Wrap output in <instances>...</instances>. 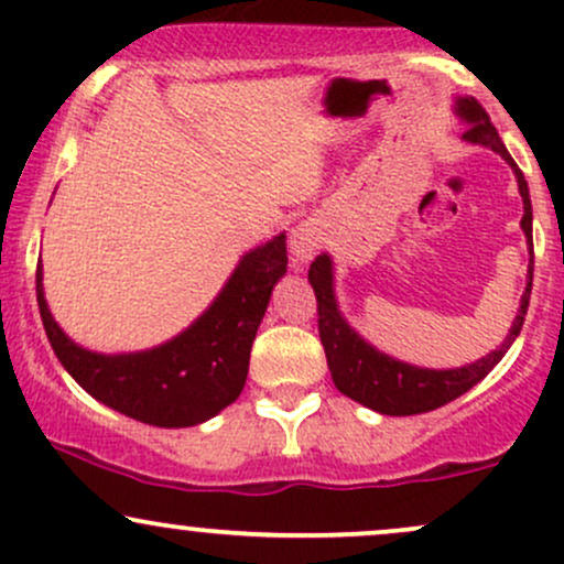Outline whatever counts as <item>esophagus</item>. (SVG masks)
<instances>
[{
	"label": "esophagus",
	"mask_w": 564,
	"mask_h": 564,
	"mask_svg": "<svg viewBox=\"0 0 564 564\" xmlns=\"http://www.w3.org/2000/svg\"><path fill=\"white\" fill-rule=\"evenodd\" d=\"M323 243V232L315 223H300L294 230H291V257H294L296 264H304L318 254Z\"/></svg>",
	"instance_id": "esophagus-1"
}]
</instances>
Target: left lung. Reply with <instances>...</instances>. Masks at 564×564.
Here are the masks:
<instances>
[{
	"label": "left lung",
	"instance_id": "obj_1",
	"mask_svg": "<svg viewBox=\"0 0 564 564\" xmlns=\"http://www.w3.org/2000/svg\"><path fill=\"white\" fill-rule=\"evenodd\" d=\"M456 116L467 124L462 134L464 140L490 148V151H496L514 170L517 187H520L522 196V209H525L520 225L525 230L528 246L533 249V206H530L525 174L520 172V166L509 156L507 145L498 138L496 127L490 124L488 113L482 111V106L475 97H458ZM307 278L310 286L315 291V300H318V332L336 390L377 413H387V416H413V413L435 411V408L451 403L458 394L471 390L507 355L511 341L520 336L522 323H525L530 289H533V264H528L525 294H522L520 310H517V318L511 323L503 345L485 355V358L475 360V364L462 368H440V371L437 368H419L403 364V360H394L387 352H379L377 347L368 345L364 336L349 326L345 315L339 313V304H336L332 257H315V262L310 264Z\"/></svg>",
	"mask_w": 564,
	"mask_h": 564
}]
</instances>
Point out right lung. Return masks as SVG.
<instances>
[{
	"instance_id": "right-lung-1",
	"label": "right lung",
	"mask_w": 564,
	"mask_h": 564,
	"mask_svg": "<svg viewBox=\"0 0 564 564\" xmlns=\"http://www.w3.org/2000/svg\"><path fill=\"white\" fill-rule=\"evenodd\" d=\"M286 264L283 232L246 251L204 315L174 339L142 352L102 355L68 339L44 300L42 262L36 264V302L57 360L82 390L142 424L196 426L241 394L257 328Z\"/></svg>"
}]
</instances>
